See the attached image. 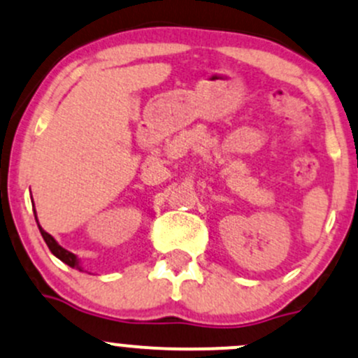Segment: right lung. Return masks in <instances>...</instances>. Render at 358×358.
<instances>
[{
    "instance_id": "obj_1",
    "label": "right lung",
    "mask_w": 358,
    "mask_h": 358,
    "mask_svg": "<svg viewBox=\"0 0 358 358\" xmlns=\"http://www.w3.org/2000/svg\"><path fill=\"white\" fill-rule=\"evenodd\" d=\"M31 200H32V196H31ZM34 217H36V220H38V215H36V208H34ZM38 227H39V231H41V236H43L44 241H46L48 248H50V252L53 253V255L57 257V259H60L62 262H64V264H67L69 267L77 268V271H83V265H80L79 257H77L76 253L69 252V250H65L64 246L58 245L57 239H55L51 234H48L46 231H44L43 227L39 226V220H38Z\"/></svg>"
}]
</instances>
